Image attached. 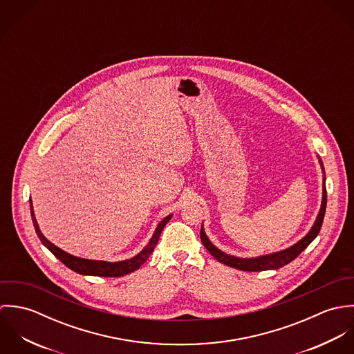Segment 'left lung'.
Listing matches in <instances>:
<instances>
[{
  "label": "left lung",
  "mask_w": 354,
  "mask_h": 354,
  "mask_svg": "<svg viewBox=\"0 0 354 354\" xmlns=\"http://www.w3.org/2000/svg\"><path fill=\"white\" fill-rule=\"evenodd\" d=\"M322 163V162H320ZM326 181V178H324ZM323 181V201H322V207L319 211V215L312 226V229L309 230V233L304 237L303 240H300L297 244H295L293 247L281 251V252L271 253V254H266V256H260V257H253V259H241V257H236V256H230L227 253L219 251L218 248H215L209 240L207 239L204 230H201V240H202L203 245L207 248V251L211 253L218 261L229 266V267H234L243 271H266V270H277L281 268L283 266H286L288 263L293 261L304 250L316 239V236L320 232L322 223H323V218L326 214V204H327V191H326V183Z\"/></svg>",
  "instance_id": "8db88e82"
}]
</instances>
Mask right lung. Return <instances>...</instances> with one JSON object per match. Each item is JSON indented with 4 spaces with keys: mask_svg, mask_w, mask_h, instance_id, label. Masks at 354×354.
<instances>
[{
    "mask_svg": "<svg viewBox=\"0 0 354 354\" xmlns=\"http://www.w3.org/2000/svg\"><path fill=\"white\" fill-rule=\"evenodd\" d=\"M31 203V201H30ZM31 216H32V223H34V227H35V232L39 237V240L42 241V244L50 251L58 260H61L66 267H69L71 270L79 272V274H83V275H95V277H122L125 274H129L135 270H138L151 254L158 240H159V236L165 227V225L170 221L171 215H167L156 227L153 236H152L149 245L139 253L138 256L132 257V259H128V260H124V261H115V263H110V261H102V260H88V259H82V257H76L73 254H69V253L59 250L58 247H55L54 244H51L50 241L41 233L39 230V226H38V222L34 216V209H32V203H31Z\"/></svg>",
    "mask_w": 354,
    "mask_h": 354,
    "instance_id": "1",
    "label": "right lung"
}]
</instances>
